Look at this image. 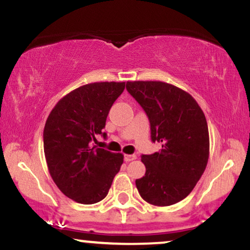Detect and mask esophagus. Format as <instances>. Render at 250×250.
<instances>
[{"instance_id": "esophagus-1", "label": "esophagus", "mask_w": 250, "mask_h": 250, "mask_svg": "<svg viewBox=\"0 0 250 250\" xmlns=\"http://www.w3.org/2000/svg\"><path fill=\"white\" fill-rule=\"evenodd\" d=\"M136 158H137V157H136L135 154H125V163L132 162V160H135Z\"/></svg>"}]
</instances>
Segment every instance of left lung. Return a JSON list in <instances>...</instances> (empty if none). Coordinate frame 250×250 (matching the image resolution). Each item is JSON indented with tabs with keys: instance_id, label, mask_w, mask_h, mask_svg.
I'll return each instance as SVG.
<instances>
[{
	"instance_id": "1",
	"label": "left lung",
	"mask_w": 250,
	"mask_h": 250,
	"mask_svg": "<svg viewBox=\"0 0 250 250\" xmlns=\"http://www.w3.org/2000/svg\"><path fill=\"white\" fill-rule=\"evenodd\" d=\"M127 90L148 116L152 141L162 143V150L142 156L146 170L136 187L156 207L178 203L190 194L209 160L203 110L188 92L165 82H127Z\"/></svg>"
}]
</instances>
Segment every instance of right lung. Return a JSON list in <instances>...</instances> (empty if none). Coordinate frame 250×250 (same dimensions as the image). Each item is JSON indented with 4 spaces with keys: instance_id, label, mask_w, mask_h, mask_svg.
I'll return each instance as SVG.
<instances>
[{
    "instance_id": "obj_1",
    "label": "right lung",
    "mask_w": 250,
    "mask_h": 250,
    "mask_svg": "<svg viewBox=\"0 0 250 250\" xmlns=\"http://www.w3.org/2000/svg\"><path fill=\"white\" fill-rule=\"evenodd\" d=\"M125 86V82L83 85L60 99L47 118L43 151L49 174L60 190L77 203L104 200L123 164L122 153L91 142L103 134L110 107Z\"/></svg>"
}]
</instances>
